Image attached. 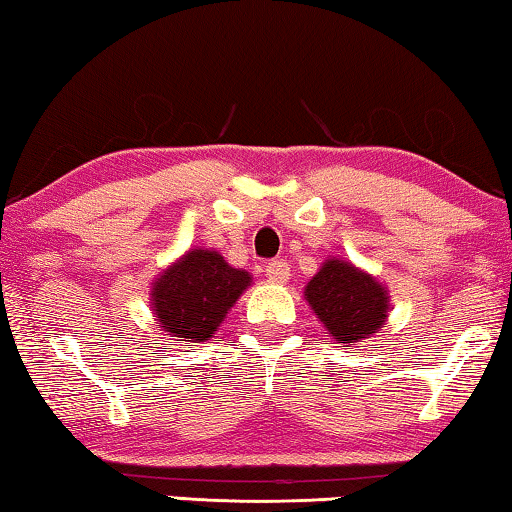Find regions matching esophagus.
<instances>
[{"mask_svg":"<svg viewBox=\"0 0 512 512\" xmlns=\"http://www.w3.org/2000/svg\"><path fill=\"white\" fill-rule=\"evenodd\" d=\"M266 278L276 285L287 283V278H290V266H287L285 259H273V262L266 264Z\"/></svg>","mask_w":512,"mask_h":512,"instance_id":"1","label":"esophagus"}]
</instances>
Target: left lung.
Instances as JSON below:
<instances>
[{
	"mask_svg": "<svg viewBox=\"0 0 512 512\" xmlns=\"http://www.w3.org/2000/svg\"><path fill=\"white\" fill-rule=\"evenodd\" d=\"M306 301L327 334L343 348L378 334L390 311L385 287L369 273L336 257L327 259L306 285Z\"/></svg>",
	"mask_w": 512,
	"mask_h": 512,
	"instance_id": "left-lung-1",
	"label": "left lung"
}]
</instances>
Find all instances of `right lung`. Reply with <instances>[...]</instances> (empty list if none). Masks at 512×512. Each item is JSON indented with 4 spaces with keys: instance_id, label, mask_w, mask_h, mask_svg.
Returning a JSON list of instances; mask_svg holds the SVG:
<instances>
[{
    "instance_id": "right-lung-1",
    "label": "right lung",
    "mask_w": 512,
    "mask_h": 512,
    "mask_svg": "<svg viewBox=\"0 0 512 512\" xmlns=\"http://www.w3.org/2000/svg\"><path fill=\"white\" fill-rule=\"evenodd\" d=\"M250 283V273L229 266L220 253L194 248L155 280L150 304L169 336L201 343L218 331Z\"/></svg>"
}]
</instances>
